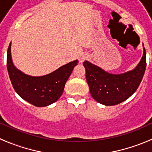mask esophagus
Masks as SVG:
<instances>
[{"mask_svg":"<svg viewBox=\"0 0 152 152\" xmlns=\"http://www.w3.org/2000/svg\"><path fill=\"white\" fill-rule=\"evenodd\" d=\"M88 56L86 54H82L80 56V58H79V61H80V63H82L84 60L88 59Z\"/></svg>","mask_w":152,"mask_h":152,"instance_id":"esophagus-1","label":"esophagus"}]
</instances>
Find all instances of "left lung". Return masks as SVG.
I'll list each match as a JSON object with an SVG mask.
<instances>
[{
	"label": "left lung",
	"mask_w": 152,
	"mask_h": 152,
	"mask_svg": "<svg viewBox=\"0 0 152 152\" xmlns=\"http://www.w3.org/2000/svg\"><path fill=\"white\" fill-rule=\"evenodd\" d=\"M83 64L92 97L103 105H116L127 100L139 88L146 68L145 49L143 47V56L137 66L123 74L109 73L88 61Z\"/></svg>",
	"instance_id": "1"
}]
</instances>
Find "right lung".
<instances>
[{"label": "right lung", "mask_w": 152, "mask_h": 152, "mask_svg": "<svg viewBox=\"0 0 152 152\" xmlns=\"http://www.w3.org/2000/svg\"><path fill=\"white\" fill-rule=\"evenodd\" d=\"M77 60L62 65L43 76H30L17 69L12 61L11 42L7 55V68L10 81L17 94L24 100L38 107L49 106L57 101Z\"/></svg>", "instance_id": "1"}]
</instances>
